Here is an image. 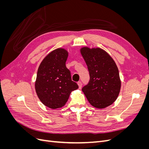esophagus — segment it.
<instances>
[{
    "label": "esophagus",
    "instance_id": "esophagus-1",
    "mask_svg": "<svg viewBox=\"0 0 149 149\" xmlns=\"http://www.w3.org/2000/svg\"><path fill=\"white\" fill-rule=\"evenodd\" d=\"M78 84L79 88H81V87H82V83L81 82V81H78Z\"/></svg>",
    "mask_w": 149,
    "mask_h": 149
}]
</instances>
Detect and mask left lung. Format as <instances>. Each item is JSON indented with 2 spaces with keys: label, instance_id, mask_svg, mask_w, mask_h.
Instances as JSON below:
<instances>
[{
  "label": "left lung",
  "instance_id": "left-lung-1",
  "mask_svg": "<svg viewBox=\"0 0 149 149\" xmlns=\"http://www.w3.org/2000/svg\"><path fill=\"white\" fill-rule=\"evenodd\" d=\"M81 53L87 65L90 79L82 88L91 104L103 109L118 98L121 82L115 61L104 49L83 47Z\"/></svg>",
  "mask_w": 149,
  "mask_h": 149
}]
</instances>
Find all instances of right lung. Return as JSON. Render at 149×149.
I'll return each mask as SVG.
<instances>
[{
	"label": "right lung",
	"instance_id": "1",
	"mask_svg": "<svg viewBox=\"0 0 149 149\" xmlns=\"http://www.w3.org/2000/svg\"><path fill=\"white\" fill-rule=\"evenodd\" d=\"M68 56L66 49L57 48L44 58L38 69L36 93L43 104L52 109L63 106L71 92L78 88L66 66Z\"/></svg>",
	"mask_w": 149,
	"mask_h": 149
}]
</instances>
